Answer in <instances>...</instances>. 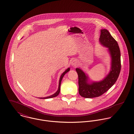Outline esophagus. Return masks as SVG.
<instances>
[{
  "mask_svg": "<svg viewBox=\"0 0 134 134\" xmlns=\"http://www.w3.org/2000/svg\"><path fill=\"white\" fill-rule=\"evenodd\" d=\"M71 65H72V66H74V67H76V66H77L78 65V63H77V62L76 60H73L72 61V62H71Z\"/></svg>",
  "mask_w": 134,
  "mask_h": 134,
  "instance_id": "34e87169",
  "label": "esophagus"
}]
</instances>
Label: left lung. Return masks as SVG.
<instances>
[{
	"instance_id": "8db88e82",
	"label": "left lung",
	"mask_w": 134,
	"mask_h": 134,
	"mask_svg": "<svg viewBox=\"0 0 134 134\" xmlns=\"http://www.w3.org/2000/svg\"><path fill=\"white\" fill-rule=\"evenodd\" d=\"M99 42L107 48L110 57V70L102 80L96 81L90 80L88 74L81 69H76L78 75L79 93L85 98H93L103 94L115 84L120 73L121 53L117 42L105 29L100 30Z\"/></svg>"
}]
</instances>
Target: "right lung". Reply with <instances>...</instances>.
<instances>
[{
	"label": "right lung",
	"mask_w": 134,
	"mask_h": 134,
	"mask_svg": "<svg viewBox=\"0 0 134 134\" xmlns=\"http://www.w3.org/2000/svg\"><path fill=\"white\" fill-rule=\"evenodd\" d=\"M70 70V68H68L66 70H65V71L64 72H63V73H62V74L60 76V79H59V81L58 89L57 91L54 94H52V95H51V96L45 97H38V98H41V99H47V98H53V97H56V96H58V94H59L60 91V85H61V81H62V78H63V77L64 76V75L66 73H68Z\"/></svg>",
	"instance_id": "right-lung-1"
}]
</instances>
